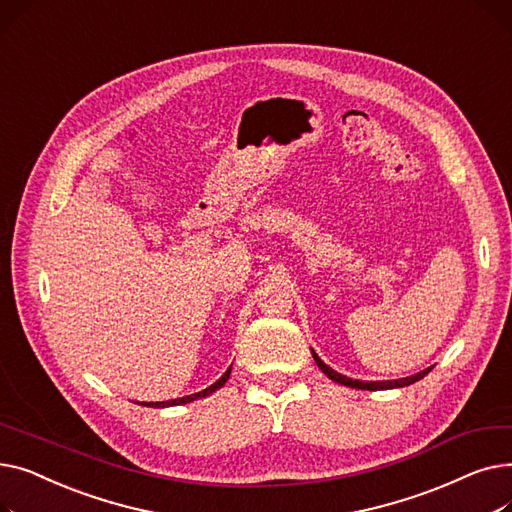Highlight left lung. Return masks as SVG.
Instances as JSON below:
<instances>
[{
	"mask_svg": "<svg viewBox=\"0 0 512 512\" xmlns=\"http://www.w3.org/2000/svg\"><path fill=\"white\" fill-rule=\"evenodd\" d=\"M313 359H315V363L319 365V369L324 371L330 380H334V382H338V384H342V386H348V388H359V390H388V388H402V386L415 384L417 380L425 378V375H427L429 371H432V367H427V369H423V371H419V373L411 375V378L390 380V382H361V380H351V378H346V375H342V373L334 371L332 367H328L324 361H321L315 353H313Z\"/></svg>",
	"mask_w": 512,
	"mask_h": 512,
	"instance_id": "8db88e82",
	"label": "left lung"
}]
</instances>
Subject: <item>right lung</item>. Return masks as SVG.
Wrapping results in <instances>:
<instances>
[{
  "instance_id": "add662e5",
  "label": "right lung",
  "mask_w": 512,
  "mask_h": 512,
  "mask_svg": "<svg viewBox=\"0 0 512 512\" xmlns=\"http://www.w3.org/2000/svg\"><path fill=\"white\" fill-rule=\"evenodd\" d=\"M230 369H232V365H230ZM230 369L222 375V378L215 382V384H211L209 388H205V390H201V392H197V394H191V396H182V398H174V400H168V402H147L145 407H174V405H184V402H191V400H197V398H203V396H209L211 392H215L218 388H222L226 382H228V378H230Z\"/></svg>"
}]
</instances>
